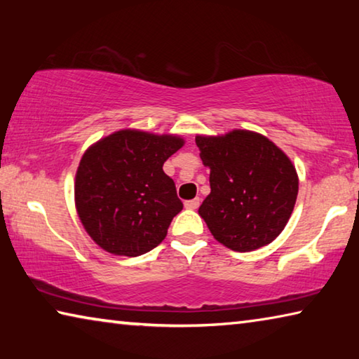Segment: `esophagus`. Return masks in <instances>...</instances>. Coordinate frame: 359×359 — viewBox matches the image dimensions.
<instances>
[{"label": "esophagus", "instance_id": "1", "mask_svg": "<svg viewBox=\"0 0 359 359\" xmlns=\"http://www.w3.org/2000/svg\"><path fill=\"white\" fill-rule=\"evenodd\" d=\"M199 204H201V199L194 198V199H190V201H185V208L193 210V209H198Z\"/></svg>", "mask_w": 359, "mask_h": 359}]
</instances>
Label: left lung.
<instances>
[{
  "label": "left lung",
  "mask_w": 359,
  "mask_h": 359,
  "mask_svg": "<svg viewBox=\"0 0 359 359\" xmlns=\"http://www.w3.org/2000/svg\"><path fill=\"white\" fill-rule=\"evenodd\" d=\"M201 160L210 168V194L199 215L214 238L234 252H252L282 233L297 198L290 158L258 133L234 130L196 136Z\"/></svg>",
  "instance_id": "obj_1"
}]
</instances>
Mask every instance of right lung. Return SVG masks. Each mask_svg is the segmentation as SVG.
I'll use <instances>...</instances> for the list:
<instances>
[{
    "label": "right lung",
    "mask_w": 359,
    "mask_h": 359,
    "mask_svg": "<svg viewBox=\"0 0 359 359\" xmlns=\"http://www.w3.org/2000/svg\"><path fill=\"white\" fill-rule=\"evenodd\" d=\"M184 139L121 130L85 151L74 185L83 228L106 252L139 257L166 238L184 208L163 165Z\"/></svg>",
    "instance_id": "obj_1"
}]
</instances>
